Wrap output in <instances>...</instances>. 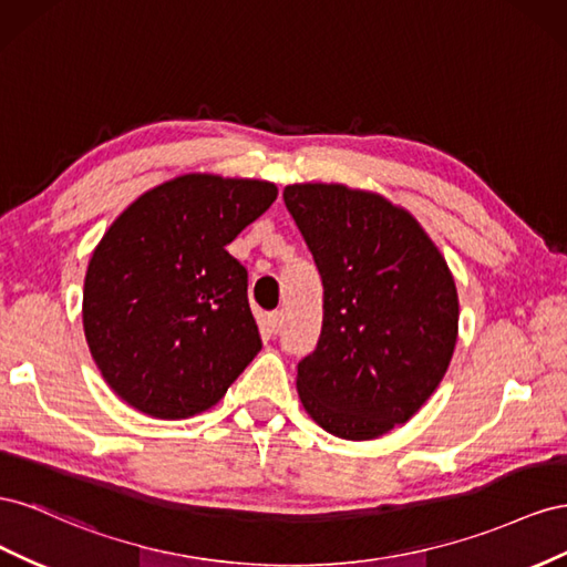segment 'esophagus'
Wrapping results in <instances>:
<instances>
[{
  "instance_id": "1",
  "label": "esophagus",
  "mask_w": 567,
  "mask_h": 567,
  "mask_svg": "<svg viewBox=\"0 0 567 567\" xmlns=\"http://www.w3.org/2000/svg\"><path fill=\"white\" fill-rule=\"evenodd\" d=\"M266 326H268V334H278L280 328H282V313H280V311L268 313Z\"/></svg>"
}]
</instances>
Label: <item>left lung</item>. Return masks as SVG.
<instances>
[{"mask_svg":"<svg viewBox=\"0 0 567 567\" xmlns=\"http://www.w3.org/2000/svg\"><path fill=\"white\" fill-rule=\"evenodd\" d=\"M285 206L322 280V330L297 365L306 413L351 442L403 425L440 386L458 295L420 223L380 194L287 185Z\"/></svg>","mask_w":567,"mask_h":567,"instance_id":"obj_1","label":"left lung"}]
</instances>
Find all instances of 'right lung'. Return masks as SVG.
I'll return each mask as SVG.
<instances>
[{
	"label": "right lung",
	"instance_id": "right-lung-1",
	"mask_svg": "<svg viewBox=\"0 0 567 567\" xmlns=\"http://www.w3.org/2000/svg\"><path fill=\"white\" fill-rule=\"evenodd\" d=\"M275 197L266 181L181 175L144 192L96 245L85 339L106 384L133 409L161 420L197 415L261 351L247 270L225 247Z\"/></svg>",
	"mask_w": 567,
	"mask_h": 567
}]
</instances>
